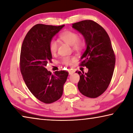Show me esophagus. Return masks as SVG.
I'll use <instances>...</instances> for the list:
<instances>
[{
    "label": "esophagus",
    "instance_id": "1",
    "mask_svg": "<svg viewBox=\"0 0 133 133\" xmlns=\"http://www.w3.org/2000/svg\"><path fill=\"white\" fill-rule=\"evenodd\" d=\"M68 71H69V75H72V74H73L74 73H75V70H73V69H69Z\"/></svg>",
    "mask_w": 133,
    "mask_h": 133
}]
</instances>
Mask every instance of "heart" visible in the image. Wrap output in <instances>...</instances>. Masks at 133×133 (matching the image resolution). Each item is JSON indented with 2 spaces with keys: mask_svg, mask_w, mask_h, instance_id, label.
I'll return each mask as SVG.
<instances>
[{
  "mask_svg": "<svg viewBox=\"0 0 133 133\" xmlns=\"http://www.w3.org/2000/svg\"><path fill=\"white\" fill-rule=\"evenodd\" d=\"M59 37L62 41L71 45L75 49H81L85 46V43L82 39L78 38V34L75 31L66 30L62 33ZM49 49L51 54L55 55L57 50V43L55 40H51L49 44ZM75 60V57L66 56L62 58V63L66 65H71Z\"/></svg>",
  "mask_w": 133,
  "mask_h": 133,
  "instance_id": "obj_1",
  "label": "heart"
}]
</instances>
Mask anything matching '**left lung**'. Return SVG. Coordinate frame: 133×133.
<instances>
[{
	"instance_id": "8db88e82",
	"label": "left lung",
	"mask_w": 133,
	"mask_h": 133,
	"mask_svg": "<svg viewBox=\"0 0 133 133\" xmlns=\"http://www.w3.org/2000/svg\"><path fill=\"white\" fill-rule=\"evenodd\" d=\"M72 25L83 35L87 46L80 66L89 70L76 71L80 76L78 89L83 95L96 98L106 90L113 75L116 56L111 43L104 29L93 21L85 20Z\"/></svg>"
}]
</instances>
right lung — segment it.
I'll return each instance as SVG.
<instances>
[{
	"label": "right lung",
	"mask_w": 133,
	"mask_h": 133,
	"mask_svg": "<svg viewBox=\"0 0 133 133\" xmlns=\"http://www.w3.org/2000/svg\"><path fill=\"white\" fill-rule=\"evenodd\" d=\"M64 26L36 24L27 33L22 45L20 69L22 77L33 95L46 104L61 97L69 75L66 70L56 71L53 75L46 69L52 59L49 42Z\"/></svg>",
	"instance_id": "add662e5"
}]
</instances>
